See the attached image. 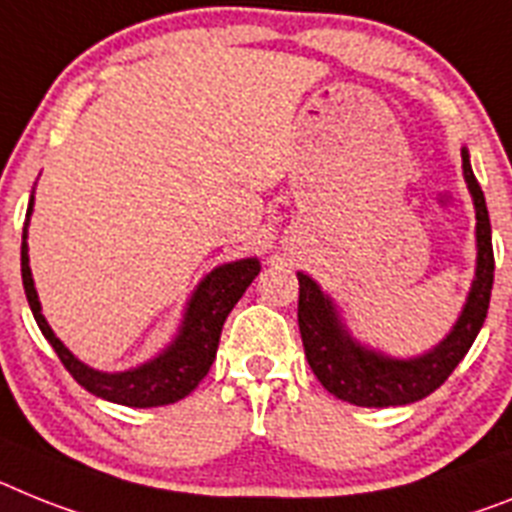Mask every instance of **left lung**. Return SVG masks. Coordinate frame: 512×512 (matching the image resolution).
<instances>
[{
  "label": "left lung",
  "instance_id": "obj_1",
  "mask_svg": "<svg viewBox=\"0 0 512 512\" xmlns=\"http://www.w3.org/2000/svg\"><path fill=\"white\" fill-rule=\"evenodd\" d=\"M463 176L476 208V278L453 330L435 349L414 359H393L372 351L349 336V330L336 312V304L320 286L304 273L299 276V333L304 354L322 388L341 401L367 409H388L422 401L435 393L450 372L468 354L484 325L495 281V252H492V226H489L487 200L476 182L468 150H461Z\"/></svg>",
  "mask_w": 512,
  "mask_h": 512
}]
</instances>
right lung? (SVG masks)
<instances>
[{
  "instance_id": "add662e5",
  "label": "right lung",
  "mask_w": 512,
  "mask_h": 512,
  "mask_svg": "<svg viewBox=\"0 0 512 512\" xmlns=\"http://www.w3.org/2000/svg\"><path fill=\"white\" fill-rule=\"evenodd\" d=\"M33 213V195H30L28 213ZM28 223L23 229V249H20V270H23V289L28 296L30 312L36 317L38 328L44 333L51 349L57 351L62 364L72 377L83 385L88 393L98 395L103 401L122 403V406H135V409H150V406H166V403L182 401L184 395L200 385L208 375L210 364L216 359L218 341H221V328L234 304L242 299L247 286L255 281L260 273L257 257L236 260V263L218 265L213 273L200 281V286L192 294L187 312H184L179 336L171 341L166 351L140 364L127 372H98V369L83 364L72 351L54 336L46 317L41 315V302H38L33 276L28 265Z\"/></svg>"
}]
</instances>
